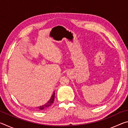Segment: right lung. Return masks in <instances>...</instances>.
I'll list each match as a JSON object with an SVG mask.
<instances>
[{"mask_svg": "<svg viewBox=\"0 0 128 128\" xmlns=\"http://www.w3.org/2000/svg\"><path fill=\"white\" fill-rule=\"evenodd\" d=\"M54 99H55V92H54L53 94L52 95V96L51 97V98L50 100L47 102L46 103H45L44 104H43L42 106H40V107H37L38 110H42L43 109H45V108H46L47 107H48L50 106L51 105H52V104L54 103Z\"/></svg>", "mask_w": 128, "mask_h": 128, "instance_id": "obj_1", "label": "right lung"}]
</instances>
